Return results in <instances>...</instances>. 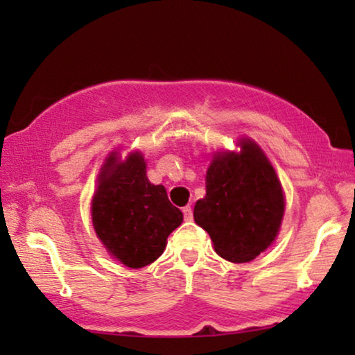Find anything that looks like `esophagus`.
Listing matches in <instances>:
<instances>
[{
    "label": "esophagus",
    "mask_w": 355,
    "mask_h": 355,
    "mask_svg": "<svg viewBox=\"0 0 355 355\" xmlns=\"http://www.w3.org/2000/svg\"><path fill=\"white\" fill-rule=\"evenodd\" d=\"M182 213H184V220H186V221H191L192 218H193V215H192V208L189 207V205L182 208Z\"/></svg>",
    "instance_id": "34e87169"
}]
</instances>
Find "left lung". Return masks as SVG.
<instances>
[{
  "mask_svg": "<svg viewBox=\"0 0 355 355\" xmlns=\"http://www.w3.org/2000/svg\"><path fill=\"white\" fill-rule=\"evenodd\" d=\"M241 148L213 158L207 196L193 207V220L210 234L216 254L234 263L260 255L275 241L284 215L273 166L252 140H242Z\"/></svg>",
  "mask_w": 355,
  "mask_h": 355,
  "instance_id": "obj_1",
  "label": "left lung"
}]
</instances>
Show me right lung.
Wrapping results in <instances>:
<instances>
[{
  "instance_id": "add662e5",
  "label": "right lung",
  "mask_w": 355,
  "mask_h": 355,
  "mask_svg": "<svg viewBox=\"0 0 355 355\" xmlns=\"http://www.w3.org/2000/svg\"><path fill=\"white\" fill-rule=\"evenodd\" d=\"M92 200V221L106 250L130 268H142L163 254L166 239L182 223L166 189L148 181L140 153L118 163L106 159Z\"/></svg>"
}]
</instances>
